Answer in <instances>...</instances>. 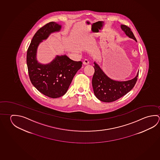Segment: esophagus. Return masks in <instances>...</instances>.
Instances as JSON below:
<instances>
[{
  "instance_id": "34e87169",
  "label": "esophagus",
  "mask_w": 160,
  "mask_h": 160,
  "mask_svg": "<svg viewBox=\"0 0 160 160\" xmlns=\"http://www.w3.org/2000/svg\"><path fill=\"white\" fill-rule=\"evenodd\" d=\"M83 64L84 65H89V61L88 59H85L84 61H83Z\"/></svg>"
}]
</instances>
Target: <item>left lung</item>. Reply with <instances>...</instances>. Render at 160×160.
<instances>
[{
  "mask_svg": "<svg viewBox=\"0 0 160 160\" xmlns=\"http://www.w3.org/2000/svg\"><path fill=\"white\" fill-rule=\"evenodd\" d=\"M121 28L128 37L137 39L131 29L127 26L121 25ZM94 73L92 76V86L95 97L104 102H112L118 100L129 92L134 87L137 81L138 73L134 78L128 81H116L109 78L101 69L99 66L94 62Z\"/></svg>",
  "mask_w": 160,
  "mask_h": 160,
  "instance_id": "1",
  "label": "left lung"
}]
</instances>
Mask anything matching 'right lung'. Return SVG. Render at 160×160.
Masks as SVG:
<instances>
[{"label":"right lung","instance_id":"1","mask_svg":"<svg viewBox=\"0 0 160 160\" xmlns=\"http://www.w3.org/2000/svg\"><path fill=\"white\" fill-rule=\"evenodd\" d=\"M62 26L54 22L46 24L34 35L27 52V65L31 83L44 95L52 98L65 94L73 77L82 66L81 61H74L66 55L57 56L48 64H42L37 58L40 43Z\"/></svg>","mask_w":160,"mask_h":160}]
</instances>
